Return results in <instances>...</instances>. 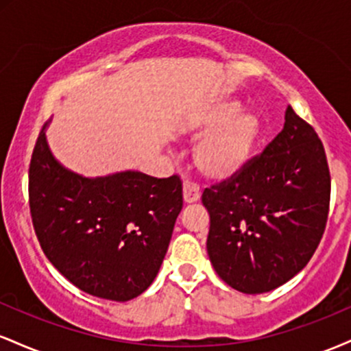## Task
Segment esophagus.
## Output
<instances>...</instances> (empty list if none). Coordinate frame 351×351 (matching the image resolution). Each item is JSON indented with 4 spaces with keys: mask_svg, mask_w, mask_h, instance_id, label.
<instances>
[{
    "mask_svg": "<svg viewBox=\"0 0 351 351\" xmlns=\"http://www.w3.org/2000/svg\"><path fill=\"white\" fill-rule=\"evenodd\" d=\"M201 193H199V188L196 186V184L189 183V181H184L183 184V199L184 203H196V201L199 199Z\"/></svg>",
    "mask_w": 351,
    "mask_h": 351,
    "instance_id": "1",
    "label": "esophagus"
}]
</instances>
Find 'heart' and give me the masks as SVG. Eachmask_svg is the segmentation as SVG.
<instances>
[{"mask_svg":"<svg viewBox=\"0 0 351 351\" xmlns=\"http://www.w3.org/2000/svg\"><path fill=\"white\" fill-rule=\"evenodd\" d=\"M239 110L237 100L216 99L184 127V134L193 138L205 135L193 152L195 167L204 178L228 181L247 167L263 125L254 112Z\"/></svg>","mask_w":351,"mask_h":351,"instance_id":"obj_1","label":"heart"}]
</instances>
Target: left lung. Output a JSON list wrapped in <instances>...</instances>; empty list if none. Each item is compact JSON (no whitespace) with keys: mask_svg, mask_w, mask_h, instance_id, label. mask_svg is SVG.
Instances as JSON below:
<instances>
[{"mask_svg":"<svg viewBox=\"0 0 351 351\" xmlns=\"http://www.w3.org/2000/svg\"><path fill=\"white\" fill-rule=\"evenodd\" d=\"M206 249L243 293L280 287L307 265L325 231L330 171L324 145L289 106L284 128L234 178L206 188Z\"/></svg>","mask_w":351,"mask_h":351,"instance_id":"left-lung-1","label":"left lung"}]
</instances>
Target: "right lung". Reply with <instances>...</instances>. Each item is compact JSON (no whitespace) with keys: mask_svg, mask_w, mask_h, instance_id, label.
<instances>
[{"mask_svg":"<svg viewBox=\"0 0 351 351\" xmlns=\"http://www.w3.org/2000/svg\"><path fill=\"white\" fill-rule=\"evenodd\" d=\"M29 208L44 254L67 280L94 297L127 302L160 271L183 188L176 175H79L52 155L44 125L31 158Z\"/></svg>","mask_w":351,"mask_h":351,"instance_id":"1","label":"right lung"}]
</instances>
